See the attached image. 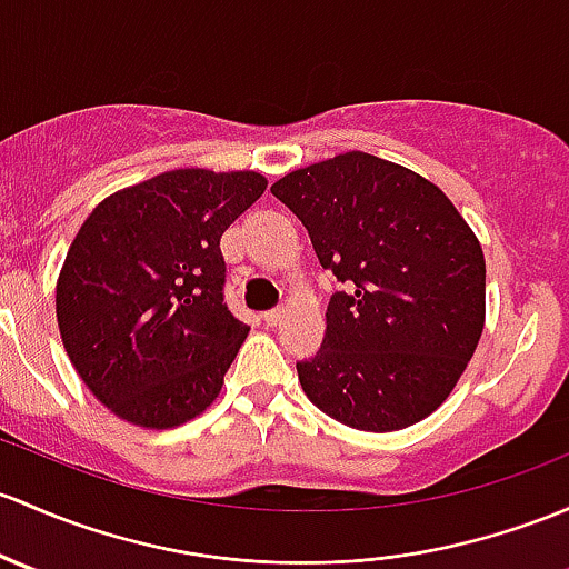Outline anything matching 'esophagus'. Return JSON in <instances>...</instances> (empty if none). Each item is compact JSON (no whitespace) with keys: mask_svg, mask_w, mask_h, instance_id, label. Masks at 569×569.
Listing matches in <instances>:
<instances>
[{"mask_svg":"<svg viewBox=\"0 0 569 569\" xmlns=\"http://www.w3.org/2000/svg\"><path fill=\"white\" fill-rule=\"evenodd\" d=\"M283 316H286V310H283V308H278V310H267V313H264L267 327H278L280 321H283Z\"/></svg>","mask_w":569,"mask_h":569,"instance_id":"obj_1","label":"esophagus"}]
</instances>
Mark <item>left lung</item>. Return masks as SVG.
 I'll list each match as a JSON object with an SVG mask.
<instances>
[{
	"label": "left lung",
	"instance_id": "1",
	"mask_svg": "<svg viewBox=\"0 0 569 569\" xmlns=\"http://www.w3.org/2000/svg\"><path fill=\"white\" fill-rule=\"evenodd\" d=\"M349 291L297 362L310 403L370 433L409 428L456 390L486 327V256L456 204L406 166L343 152L272 184Z\"/></svg>",
	"mask_w": 569,
	"mask_h": 569
}]
</instances>
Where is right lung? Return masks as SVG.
Segmentation results:
<instances>
[{"mask_svg": "<svg viewBox=\"0 0 569 569\" xmlns=\"http://www.w3.org/2000/svg\"><path fill=\"white\" fill-rule=\"evenodd\" d=\"M264 190L259 171L174 169L81 223L57 280L59 335L119 420L177 428L220 395L250 330L223 302L220 237Z\"/></svg>", "mask_w": 569, "mask_h": 569, "instance_id": "add662e5", "label": "right lung"}]
</instances>
